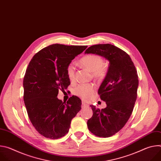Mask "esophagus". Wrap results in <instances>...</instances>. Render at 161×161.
Segmentation results:
<instances>
[{
	"instance_id": "obj_1",
	"label": "esophagus",
	"mask_w": 161,
	"mask_h": 161,
	"mask_svg": "<svg viewBox=\"0 0 161 161\" xmlns=\"http://www.w3.org/2000/svg\"><path fill=\"white\" fill-rule=\"evenodd\" d=\"M81 104H82V106H87V104L85 103V102H82V103H81Z\"/></svg>"
}]
</instances>
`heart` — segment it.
<instances>
[{
	"mask_svg": "<svg viewBox=\"0 0 161 161\" xmlns=\"http://www.w3.org/2000/svg\"><path fill=\"white\" fill-rule=\"evenodd\" d=\"M80 64L93 72L94 77L99 80H103L108 72V66L104 62L103 58L94 54L86 55L79 60ZM66 73L70 80H73L75 76V67L71 63L66 67ZM95 86L92 84H81L78 86L74 91L76 96L85 101H89L94 96Z\"/></svg>",
	"mask_w": 161,
	"mask_h": 161,
	"instance_id": "obj_1",
	"label": "heart"
}]
</instances>
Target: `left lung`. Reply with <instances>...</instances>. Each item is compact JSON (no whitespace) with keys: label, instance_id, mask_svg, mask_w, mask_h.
I'll return each instance as SVG.
<instances>
[{"label":"left lung","instance_id":"obj_1","mask_svg":"<svg viewBox=\"0 0 161 161\" xmlns=\"http://www.w3.org/2000/svg\"><path fill=\"white\" fill-rule=\"evenodd\" d=\"M85 53L99 55L109 62L108 71L98 90L107 106L100 110L92 105L93 115L87 121V126L97 136L110 137L124 127L131 115L137 98L138 76L129 55L115 46L96 44Z\"/></svg>","mask_w":161,"mask_h":161}]
</instances>
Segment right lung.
I'll use <instances>...</instances> for the list:
<instances>
[{"instance_id":"1","label":"right lung","mask_w":161,"mask_h":161,"mask_svg":"<svg viewBox=\"0 0 161 161\" xmlns=\"http://www.w3.org/2000/svg\"><path fill=\"white\" fill-rule=\"evenodd\" d=\"M87 46L55 44L34 55L24 78V100L29 118L36 130L45 137L58 139L69 130L71 120L81 108V101L72 96L63 102L59 90L67 89L70 80L66 67Z\"/></svg>"}]
</instances>
